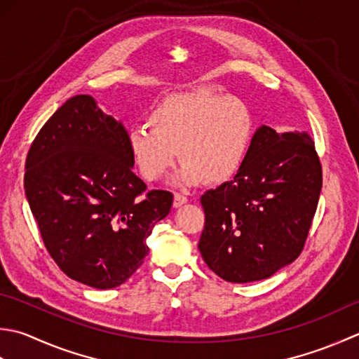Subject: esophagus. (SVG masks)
<instances>
[{
  "instance_id": "1",
  "label": "esophagus",
  "mask_w": 359,
  "mask_h": 359,
  "mask_svg": "<svg viewBox=\"0 0 359 359\" xmlns=\"http://www.w3.org/2000/svg\"><path fill=\"white\" fill-rule=\"evenodd\" d=\"M187 203V196H184L182 194H175V198H173V206L175 208H180L182 204Z\"/></svg>"
}]
</instances>
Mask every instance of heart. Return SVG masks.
<instances>
[{
	"label": "heart",
	"mask_w": 359,
	"mask_h": 359,
	"mask_svg": "<svg viewBox=\"0 0 359 359\" xmlns=\"http://www.w3.org/2000/svg\"><path fill=\"white\" fill-rule=\"evenodd\" d=\"M149 127L130 131L128 147L147 181L163 178L177 161L178 180L187 184H220L243 164L252 133L243 102L208 90L165 96L149 114Z\"/></svg>",
	"instance_id": "b5f03b06"
}]
</instances>
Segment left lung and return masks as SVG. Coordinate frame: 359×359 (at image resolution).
Here are the masks:
<instances>
[{"label": "left lung", "mask_w": 359, "mask_h": 359, "mask_svg": "<svg viewBox=\"0 0 359 359\" xmlns=\"http://www.w3.org/2000/svg\"><path fill=\"white\" fill-rule=\"evenodd\" d=\"M323 165L306 133L260 127L232 181L201 196L198 250L226 282L271 277L301 255L316 214Z\"/></svg>", "instance_id": "8db88e82"}]
</instances>
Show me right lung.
I'll list each match as a JSON object with an SVG mask.
<instances>
[{"mask_svg":"<svg viewBox=\"0 0 359 359\" xmlns=\"http://www.w3.org/2000/svg\"><path fill=\"white\" fill-rule=\"evenodd\" d=\"M128 133L91 96L68 99L26 158L25 190L50 257L72 280L108 290L142 265L153 226L173 194L131 170Z\"/></svg>","mask_w":359,"mask_h":359,"instance_id":"add662e5","label":"right lung"}]
</instances>
